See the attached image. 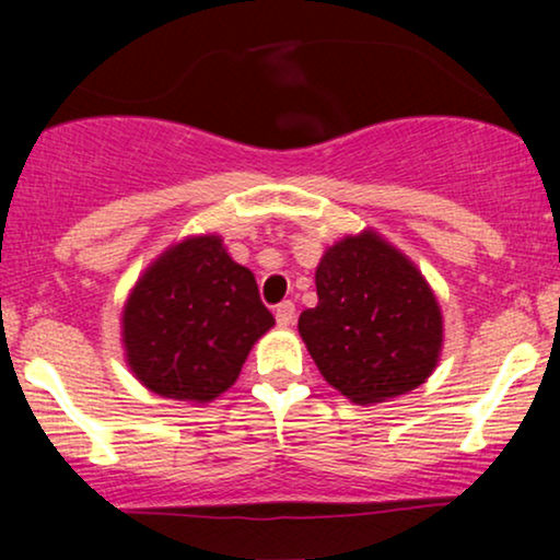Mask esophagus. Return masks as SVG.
<instances>
[{
	"instance_id": "esophagus-1",
	"label": "esophagus",
	"mask_w": 560,
	"mask_h": 560,
	"mask_svg": "<svg viewBox=\"0 0 560 560\" xmlns=\"http://www.w3.org/2000/svg\"><path fill=\"white\" fill-rule=\"evenodd\" d=\"M275 318H278V326H282V328H288L290 324H293L295 320V305L290 303V301H285V303H280L278 308H275Z\"/></svg>"
}]
</instances>
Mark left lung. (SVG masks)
Masks as SVG:
<instances>
[{
  "label": "left lung",
  "instance_id": "8db88e82",
  "mask_svg": "<svg viewBox=\"0 0 560 560\" xmlns=\"http://www.w3.org/2000/svg\"><path fill=\"white\" fill-rule=\"evenodd\" d=\"M318 305L298 331L318 372L357 405L423 385L439 366L443 313L408 255L374 229L331 244L316 267Z\"/></svg>",
  "mask_w": 560,
  "mask_h": 560
}]
</instances>
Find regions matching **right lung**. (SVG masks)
Wrapping results in <instances>:
<instances>
[{
    "label": "right lung",
    "instance_id": "right-lung-1",
    "mask_svg": "<svg viewBox=\"0 0 560 560\" xmlns=\"http://www.w3.org/2000/svg\"><path fill=\"white\" fill-rule=\"evenodd\" d=\"M272 326L252 270L219 234H198L171 244L129 290L121 347L150 393L203 405L234 385Z\"/></svg>",
    "mask_w": 560,
    "mask_h": 560
}]
</instances>
